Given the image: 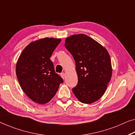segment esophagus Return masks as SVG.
I'll use <instances>...</instances> for the list:
<instances>
[{"label":"esophagus","mask_w":135,"mask_h":135,"mask_svg":"<svg viewBox=\"0 0 135 135\" xmlns=\"http://www.w3.org/2000/svg\"><path fill=\"white\" fill-rule=\"evenodd\" d=\"M61 76L62 77V78H63V79H65V74L64 73V72H63V73H61Z\"/></svg>","instance_id":"esophagus-1"}]
</instances>
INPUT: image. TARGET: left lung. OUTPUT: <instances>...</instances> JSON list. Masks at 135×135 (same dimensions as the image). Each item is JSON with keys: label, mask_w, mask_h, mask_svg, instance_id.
<instances>
[{"label": "left lung", "mask_w": 135, "mask_h": 135, "mask_svg": "<svg viewBox=\"0 0 135 135\" xmlns=\"http://www.w3.org/2000/svg\"><path fill=\"white\" fill-rule=\"evenodd\" d=\"M65 46L75 61L78 83L72 89L80 102L90 104L105 93L112 76L108 52L85 34L74 35L66 39Z\"/></svg>", "instance_id": "8db88e82"}]
</instances>
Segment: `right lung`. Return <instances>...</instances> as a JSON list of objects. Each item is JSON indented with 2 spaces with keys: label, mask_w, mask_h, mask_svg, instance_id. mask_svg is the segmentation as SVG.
Here are the masks:
<instances>
[{
  "label": "right lung",
  "mask_w": 135,
  "mask_h": 135,
  "mask_svg": "<svg viewBox=\"0 0 135 135\" xmlns=\"http://www.w3.org/2000/svg\"><path fill=\"white\" fill-rule=\"evenodd\" d=\"M61 39L45 38L29 44L20 55L16 75L22 90L33 101L48 103L63 80L55 73L50 57Z\"/></svg>",
  "instance_id": "add662e5"
}]
</instances>
